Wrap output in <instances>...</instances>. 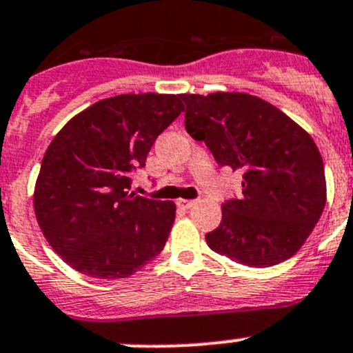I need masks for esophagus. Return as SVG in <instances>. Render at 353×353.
<instances>
[{"label":"esophagus","mask_w":353,"mask_h":353,"mask_svg":"<svg viewBox=\"0 0 353 353\" xmlns=\"http://www.w3.org/2000/svg\"><path fill=\"white\" fill-rule=\"evenodd\" d=\"M196 205V201H194V199H177V206H179V208H184V210H190V208H193V206Z\"/></svg>","instance_id":"34e87169"}]
</instances>
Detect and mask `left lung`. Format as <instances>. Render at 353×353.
Wrapping results in <instances>:
<instances>
[{
    "instance_id": "1",
    "label": "left lung",
    "mask_w": 353,
    "mask_h": 353,
    "mask_svg": "<svg viewBox=\"0 0 353 353\" xmlns=\"http://www.w3.org/2000/svg\"><path fill=\"white\" fill-rule=\"evenodd\" d=\"M186 130L216 163L243 172V196L222 205L210 249L251 268L292 258L326 205L321 154L311 134L270 102L243 94H183Z\"/></svg>"
}]
</instances>
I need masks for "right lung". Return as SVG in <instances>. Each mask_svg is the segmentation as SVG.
Listing matches in <instances>:
<instances>
[{"label": "right lung", "mask_w": 353, "mask_h": 353, "mask_svg": "<svg viewBox=\"0 0 353 353\" xmlns=\"http://www.w3.org/2000/svg\"><path fill=\"white\" fill-rule=\"evenodd\" d=\"M183 109L181 95H116L78 112L56 134L35 181L34 210L66 265L117 280L160 254L176 205L130 193V172L145 167L157 137Z\"/></svg>", "instance_id": "right-lung-1"}]
</instances>
